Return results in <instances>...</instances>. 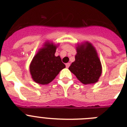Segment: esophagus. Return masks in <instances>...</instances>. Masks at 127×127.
I'll use <instances>...</instances> for the list:
<instances>
[{"instance_id":"esophagus-1","label":"esophagus","mask_w":127,"mask_h":127,"mask_svg":"<svg viewBox=\"0 0 127 127\" xmlns=\"http://www.w3.org/2000/svg\"><path fill=\"white\" fill-rule=\"evenodd\" d=\"M69 66H70V63H66V67L67 68H68L69 67Z\"/></svg>"}]
</instances>
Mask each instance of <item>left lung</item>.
<instances>
[{
    "instance_id": "8db88e82",
    "label": "left lung",
    "mask_w": 127,
    "mask_h": 127,
    "mask_svg": "<svg viewBox=\"0 0 127 127\" xmlns=\"http://www.w3.org/2000/svg\"><path fill=\"white\" fill-rule=\"evenodd\" d=\"M75 61L69 69L82 83L87 85L98 82L102 73V65L95 48L89 42L77 44Z\"/></svg>"
}]
</instances>
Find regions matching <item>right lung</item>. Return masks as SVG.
I'll return each instance as SVG.
<instances>
[{"label": "right lung", "mask_w": 127, "mask_h": 127, "mask_svg": "<svg viewBox=\"0 0 127 127\" xmlns=\"http://www.w3.org/2000/svg\"><path fill=\"white\" fill-rule=\"evenodd\" d=\"M57 47L58 45L47 41L33 57L30 64V72L34 82L47 85L66 67L60 56H55Z\"/></svg>", "instance_id": "obj_1"}]
</instances>
